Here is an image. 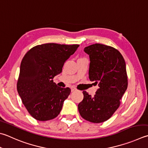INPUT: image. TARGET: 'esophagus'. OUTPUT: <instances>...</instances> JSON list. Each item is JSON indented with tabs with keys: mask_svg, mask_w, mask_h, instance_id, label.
Listing matches in <instances>:
<instances>
[{
	"mask_svg": "<svg viewBox=\"0 0 148 148\" xmlns=\"http://www.w3.org/2000/svg\"><path fill=\"white\" fill-rule=\"evenodd\" d=\"M71 91H75L77 90V88H75V87H74V86H71Z\"/></svg>",
	"mask_w": 148,
	"mask_h": 148,
	"instance_id": "1",
	"label": "esophagus"
}]
</instances>
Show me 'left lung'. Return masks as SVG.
<instances>
[{
	"mask_svg": "<svg viewBox=\"0 0 148 148\" xmlns=\"http://www.w3.org/2000/svg\"><path fill=\"white\" fill-rule=\"evenodd\" d=\"M90 58L89 79L99 84L93 97L83 91L84 99L78 105L80 116L93 123L110 119L121 104L127 88L126 62L117 49L102 44L86 47Z\"/></svg>",
	"mask_w": 148,
	"mask_h": 148,
	"instance_id": "1",
	"label": "left lung"
}]
</instances>
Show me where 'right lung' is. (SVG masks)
I'll return each instance as SVG.
<instances>
[{"instance_id": "add662e5", "label": "right lung", "mask_w": 148, "mask_h": 148, "mask_svg": "<svg viewBox=\"0 0 148 148\" xmlns=\"http://www.w3.org/2000/svg\"><path fill=\"white\" fill-rule=\"evenodd\" d=\"M79 44L47 43L30 49L22 58L16 88L25 108L35 119L46 121L57 117L71 93L53 82L66 60Z\"/></svg>"}]
</instances>
